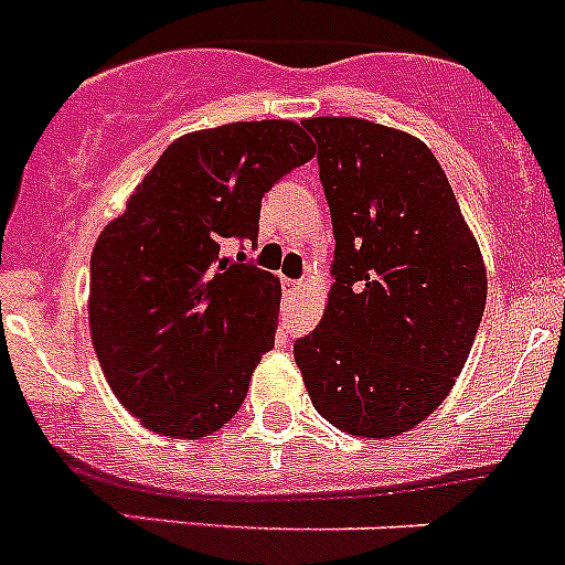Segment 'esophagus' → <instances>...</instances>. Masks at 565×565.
I'll return each instance as SVG.
<instances>
[{"label":"esophagus","instance_id":"34e87169","mask_svg":"<svg viewBox=\"0 0 565 565\" xmlns=\"http://www.w3.org/2000/svg\"><path fill=\"white\" fill-rule=\"evenodd\" d=\"M282 291L291 297V294H302L305 291V282H297V279H282Z\"/></svg>","mask_w":565,"mask_h":565}]
</instances>
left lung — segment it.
<instances>
[{
	"instance_id": "obj_1",
	"label": "left lung",
	"mask_w": 565,
	"mask_h": 565,
	"mask_svg": "<svg viewBox=\"0 0 565 565\" xmlns=\"http://www.w3.org/2000/svg\"><path fill=\"white\" fill-rule=\"evenodd\" d=\"M333 218V286L294 344L310 403L355 437H397L457 384L488 268L426 142L361 117H310Z\"/></svg>"
}]
</instances>
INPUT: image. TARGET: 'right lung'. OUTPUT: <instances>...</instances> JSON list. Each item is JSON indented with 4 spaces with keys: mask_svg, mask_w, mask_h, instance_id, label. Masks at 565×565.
I'll list each match as a JSON object with an SVG mask.
<instances>
[{
    "mask_svg": "<svg viewBox=\"0 0 565 565\" xmlns=\"http://www.w3.org/2000/svg\"><path fill=\"white\" fill-rule=\"evenodd\" d=\"M294 120L184 134L92 248L89 330L117 401L145 428L199 439L235 417L274 347L279 279L221 255L257 237L260 201L313 159Z\"/></svg>",
    "mask_w": 565,
    "mask_h": 565,
    "instance_id": "add662e5",
    "label": "right lung"
}]
</instances>
